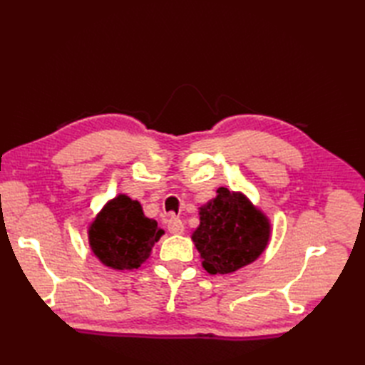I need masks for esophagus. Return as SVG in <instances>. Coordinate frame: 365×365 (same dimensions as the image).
<instances>
[{
  "label": "esophagus",
  "instance_id": "1",
  "mask_svg": "<svg viewBox=\"0 0 365 365\" xmlns=\"http://www.w3.org/2000/svg\"><path fill=\"white\" fill-rule=\"evenodd\" d=\"M168 230H169V233H172V235H181L184 231L182 220L180 217H176V216H170L169 220H168Z\"/></svg>",
  "mask_w": 365,
  "mask_h": 365
}]
</instances>
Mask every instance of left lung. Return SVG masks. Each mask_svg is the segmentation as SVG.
<instances>
[{
    "instance_id": "obj_1",
    "label": "left lung",
    "mask_w": 365,
    "mask_h": 365,
    "mask_svg": "<svg viewBox=\"0 0 365 365\" xmlns=\"http://www.w3.org/2000/svg\"><path fill=\"white\" fill-rule=\"evenodd\" d=\"M200 227L192 240L208 274H231L256 260L267 248L268 217L242 193L217 189V196L200 208Z\"/></svg>"
}]
</instances>
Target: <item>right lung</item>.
<instances>
[{
  "mask_svg": "<svg viewBox=\"0 0 365 365\" xmlns=\"http://www.w3.org/2000/svg\"><path fill=\"white\" fill-rule=\"evenodd\" d=\"M90 247L96 257L113 269H137L164 235L157 220L143 213L138 201L118 195L109 201L90 227Z\"/></svg>",
  "mask_w": 365,
  "mask_h": 365,
  "instance_id": "right-lung-1",
  "label": "right lung"
}]
</instances>
